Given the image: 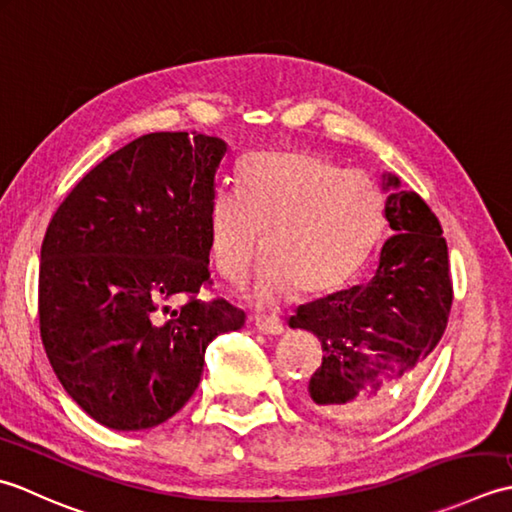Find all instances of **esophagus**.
<instances>
[{
  "mask_svg": "<svg viewBox=\"0 0 512 512\" xmlns=\"http://www.w3.org/2000/svg\"><path fill=\"white\" fill-rule=\"evenodd\" d=\"M254 325L258 331L263 333H283V320L274 314H258L254 316Z\"/></svg>",
  "mask_w": 512,
  "mask_h": 512,
  "instance_id": "34e87169",
  "label": "esophagus"
}]
</instances>
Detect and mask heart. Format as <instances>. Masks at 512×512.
<instances>
[{
  "label": "heart",
  "instance_id": "b5f03b06",
  "mask_svg": "<svg viewBox=\"0 0 512 512\" xmlns=\"http://www.w3.org/2000/svg\"><path fill=\"white\" fill-rule=\"evenodd\" d=\"M384 203L360 172H342L316 152H263L247 159L241 192H216L207 245L218 274L243 285L265 234L263 296H318L347 283L378 247Z\"/></svg>",
  "mask_w": 512,
  "mask_h": 512
}]
</instances>
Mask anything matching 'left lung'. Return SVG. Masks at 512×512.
<instances>
[{"mask_svg":"<svg viewBox=\"0 0 512 512\" xmlns=\"http://www.w3.org/2000/svg\"><path fill=\"white\" fill-rule=\"evenodd\" d=\"M398 185L387 176V187ZM384 214L395 234L371 283L302 305L289 320L322 344L309 395L338 420H367L387 409L395 389L431 362L451 314V263L431 207L420 194L393 190Z\"/></svg>","mask_w":512,"mask_h":512,"instance_id":"1","label":"left lung"}]
</instances>
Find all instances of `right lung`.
<instances>
[{
    "label": "right lung",
    "instance_id": "add662e5",
    "mask_svg": "<svg viewBox=\"0 0 512 512\" xmlns=\"http://www.w3.org/2000/svg\"><path fill=\"white\" fill-rule=\"evenodd\" d=\"M225 152L196 130L143 134L95 165L50 218L41 342L70 398L108 429L170 420L201 382L207 344L245 325L232 302L198 298L214 285L207 210Z\"/></svg>",
    "mask_w": 512,
    "mask_h": 512
}]
</instances>
